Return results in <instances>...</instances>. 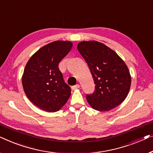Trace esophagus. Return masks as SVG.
<instances>
[{
  "instance_id": "1",
  "label": "esophagus",
  "mask_w": 153,
  "mask_h": 153,
  "mask_svg": "<svg viewBox=\"0 0 153 153\" xmlns=\"http://www.w3.org/2000/svg\"><path fill=\"white\" fill-rule=\"evenodd\" d=\"M79 88V84H76V85L74 86H72V90H76V89H77V88Z\"/></svg>"
}]
</instances>
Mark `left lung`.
Instances as JSON below:
<instances>
[{"mask_svg":"<svg viewBox=\"0 0 153 153\" xmlns=\"http://www.w3.org/2000/svg\"><path fill=\"white\" fill-rule=\"evenodd\" d=\"M77 49L87 63L92 75L95 91L86 94L93 108L108 111L126 99L131 87L128 69L120 56L105 45L97 41H83Z\"/></svg>","mask_w":153,"mask_h":153,"instance_id":"1","label":"left lung"}]
</instances>
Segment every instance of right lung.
Segmentation results:
<instances>
[{"mask_svg":"<svg viewBox=\"0 0 153 153\" xmlns=\"http://www.w3.org/2000/svg\"><path fill=\"white\" fill-rule=\"evenodd\" d=\"M69 41H55L34 53L25 68L22 78L29 100L47 112H56L71 95V87L64 80L58 65L71 49Z\"/></svg>","mask_w":153,"mask_h":153,"instance_id":"right-lung-1","label":"right lung"}]
</instances>
